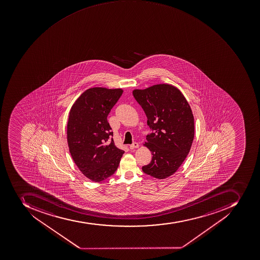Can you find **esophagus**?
<instances>
[{
	"instance_id": "esophagus-1",
	"label": "esophagus",
	"mask_w": 260,
	"mask_h": 260,
	"mask_svg": "<svg viewBox=\"0 0 260 260\" xmlns=\"http://www.w3.org/2000/svg\"><path fill=\"white\" fill-rule=\"evenodd\" d=\"M139 147V143H136V142H135V143H133L132 144L129 145V148H131V149H135V148H138Z\"/></svg>"
}]
</instances>
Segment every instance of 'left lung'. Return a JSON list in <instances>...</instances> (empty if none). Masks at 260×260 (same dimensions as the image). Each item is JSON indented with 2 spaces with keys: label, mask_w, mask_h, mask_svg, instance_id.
<instances>
[{
  "label": "left lung",
  "mask_w": 260,
  "mask_h": 260,
  "mask_svg": "<svg viewBox=\"0 0 260 260\" xmlns=\"http://www.w3.org/2000/svg\"><path fill=\"white\" fill-rule=\"evenodd\" d=\"M133 95L141 105L152 131L144 146L151 151V163L143 171L157 179L170 177L189 154L194 136L191 109L180 90L169 84H156Z\"/></svg>",
  "instance_id": "1"
}]
</instances>
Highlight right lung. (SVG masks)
Segmentation results:
<instances>
[{
  "mask_svg": "<svg viewBox=\"0 0 260 260\" xmlns=\"http://www.w3.org/2000/svg\"><path fill=\"white\" fill-rule=\"evenodd\" d=\"M123 90L92 87L71 107L67 142L71 156L85 177L95 182L113 175L125 151L115 146L108 115Z\"/></svg>",
  "mask_w": 260,
  "mask_h": 260,
  "instance_id": "obj_1",
  "label": "right lung"
}]
</instances>
